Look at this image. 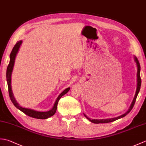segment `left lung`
Returning a JSON list of instances; mask_svg holds the SVG:
<instances>
[{"instance_id":"left-lung-1","label":"left lung","mask_w":146,"mask_h":146,"mask_svg":"<svg viewBox=\"0 0 146 146\" xmlns=\"http://www.w3.org/2000/svg\"><path fill=\"white\" fill-rule=\"evenodd\" d=\"M134 60L136 63V64H137V89H136V92H135V94L134 96V98L133 99V101L132 102V104L131 105V106H130L129 110H127V112H125L124 114L122 115H120L119 117H115V118H111V119H90V118H88L87 116L85 114H84L85 117L88 120L90 121V122L94 123H108V122H113V121L118 120L120 119V118H122L123 117H125V115H127L130 111H131L133 107H134V105L135 104V102L136 100V98H137V97L138 95V94L139 92V90H140V88H141V76H140V71H141V66H140V63H139V62L137 60V58H136L135 56H134Z\"/></svg>"}]
</instances>
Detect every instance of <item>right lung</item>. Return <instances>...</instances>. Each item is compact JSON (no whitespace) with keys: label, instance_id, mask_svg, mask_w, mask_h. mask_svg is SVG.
Returning <instances> with one entry per match:
<instances>
[{"label":"right lung","instance_id":"1","mask_svg":"<svg viewBox=\"0 0 146 146\" xmlns=\"http://www.w3.org/2000/svg\"><path fill=\"white\" fill-rule=\"evenodd\" d=\"M23 41H17V42L15 44L14 47L12 49V50L10 54V62H9V64L7 68V72H6V78H7V85H8V90H9V97H10L11 100L12 102V104L14 105V106L18 108L19 110H20L21 111H23V113L26 114L29 117H31L33 118H36V119H48V118L50 117L56 113L57 109V105L61 97H63L64 95L68 92V91L70 90V88H67L65 89L61 93V94L58 96L56 100L55 103L54 104V106L52 107L50 110L47 111H36L35 110L30 109V108H24L23 107L20 106L19 104L17 102L16 100H15L13 93H12V88H11V76H12V70H13L14 65V62H15V59L16 57V55L19 51V49L20 48V46L22 44Z\"/></svg>","mask_w":146,"mask_h":146}]
</instances>
